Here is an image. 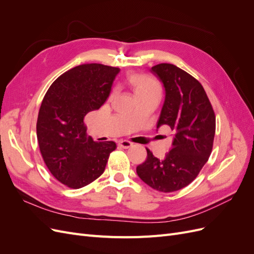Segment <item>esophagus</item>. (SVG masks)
<instances>
[{
  "instance_id": "34e87169",
  "label": "esophagus",
  "mask_w": 254,
  "mask_h": 254,
  "mask_svg": "<svg viewBox=\"0 0 254 254\" xmlns=\"http://www.w3.org/2000/svg\"><path fill=\"white\" fill-rule=\"evenodd\" d=\"M119 145L121 146V147L127 149V148H129V147H131V146H132V143H131V142H129V141H127V140H122V141H120V142H119Z\"/></svg>"
}]
</instances>
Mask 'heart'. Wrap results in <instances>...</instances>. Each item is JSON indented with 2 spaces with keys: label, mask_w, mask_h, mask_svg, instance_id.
<instances>
[{
  "label": "heart",
  "mask_w": 254,
  "mask_h": 254,
  "mask_svg": "<svg viewBox=\"0 0 254 254\" xmlns=\"http://www.w3.org/2000/svg\"><path fill=\"white\" fill-rule=\"evenodd\" d=\"M128 81L132 86L134 93L139 99L147 95L161 93V88L158 81L147 75L131 74L128 76Z\"/></svg>",
  "instance_id": "obj_1"
}]
</instances>
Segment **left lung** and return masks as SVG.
Wrapping results in <instances>:
<instances>
[{"mask_svg":"<svg viewBox=\"0 0 254 254\" xmlns=\"http://www.w3.org/2000/svg\"><path fill=\"white\" fill-rule=\"evenodd\" d=\"M163 83L165 99L157 123L173 130V147L163 160L147 150L145 162L136 174L152 188L171 193L193 181L209 160L215 135V114L201 83L171 64L150 68Z\"/></svg>","mask_w":254,"mask_h":254,"instance_id":"left-lung-1","label":"left lung"}]
</instances>
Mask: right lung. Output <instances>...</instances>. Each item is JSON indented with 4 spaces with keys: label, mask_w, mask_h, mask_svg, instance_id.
Wrapping results in <instances>:
<instances>
[{
    "label": "right lung",
    "mask_w": 254,
    "mask_h": 254,
    "mask_svg": "<svg viewBox=\"0 0 254 254\" xmlns=\"http://www.w3.org/2000/svg\"><path fill=\"white\" fill-rule=\"evenodd\" d=\"M119 67L99 64L75 66L60 75L44 95L37 121V139L52 175L71 189L88 186L101 176L112 141L94 142L83 119L109 97Z\"/></svg>",
    "instance_id": "1"
}]
</instances>
